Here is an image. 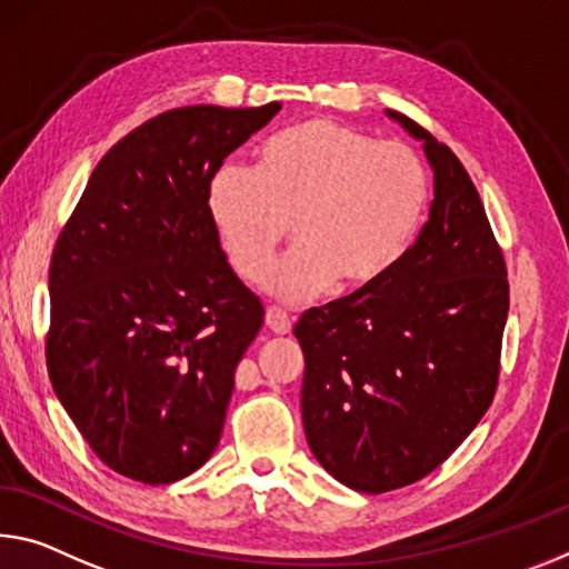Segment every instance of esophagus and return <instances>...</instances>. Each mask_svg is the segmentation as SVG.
I'll list each match as a JSON object with an SVG mask.
<instances>
[{"label":"esophagus","mask_w":569,"mask_h":569,"mask_svg":"<svg viewBox=\"0 0 569 569\" xmlns=\"http://www.w3.org/2000/svg\"><path fill=\"white\" fill-rule=\"evenodd\" d=\"M266 327L273 331V333H291V319H288V313L283 309H278V306H270V309L266 311Z\"/></svg>","instance_id":"34e87169"}]
</instances>
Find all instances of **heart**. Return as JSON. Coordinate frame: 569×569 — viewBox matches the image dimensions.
Here are the masks:
<instances>
[{
    "instance_id": "obj_1",
    "label": "heart",
    "mask_w": 569,
    "mask_h": 569,
    "mask_svg": "<svg viewBox=\"0 0 569 569\" xmlns=\"http://www.w3.org/2000/svg\"><path fill=\"white\" fill-rule=\"evenodd\" d=\"M207 218L242 281L256 283L292 222L297 246L269 269L266 293L317 299L367 288L400 263L428 207V169L402 141L329 119L263 141L256 167L224 161L207 182Z\"/></svg>"
}]
</instances>
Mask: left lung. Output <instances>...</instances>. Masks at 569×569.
Returning <instances> with one entry per match:
<instances>
[{"instance_id":"obj_1","label":"left lung","mask_w":569,"mask_h":569,"mask_svg":"<svg viewBox=\"0 0 569 569\" xmlns=\"http://www.w3.org/2000/svg\"><path fill=\"white\" fill-rule=\"evenodd\" d=\"M385 113L422 141L428 222L385 278L309 309L293 329L311 453L362 493L420 481L479 426L509 313L507 266L468 171L422 126Z\"/></svg>"}]
</instances>
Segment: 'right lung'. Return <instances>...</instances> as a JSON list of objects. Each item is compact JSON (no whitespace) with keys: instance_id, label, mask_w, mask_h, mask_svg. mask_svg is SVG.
Returning a JSON list of instances; mask_svg holds the SVG:
<instances>
[{"instance_id":"obj_1","label":"right lung","mask_w":569,"mask_h":569,"mask_svg":"<svg viewBox=\"0 0 569 569\" xmlns=\"http://www.w3.org/2000/svg\"><path fill=\"white\" fill-rule=\"evenodd\" d=\"M281 111L187 106L98 161L50 263L48 372L93 453L141 483L220 443L236 367L263 327L207 218V182Z\"/></svg>"}]
</instances>
